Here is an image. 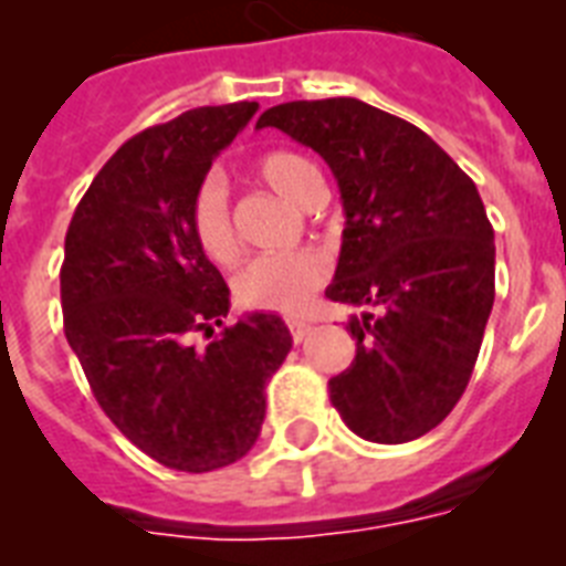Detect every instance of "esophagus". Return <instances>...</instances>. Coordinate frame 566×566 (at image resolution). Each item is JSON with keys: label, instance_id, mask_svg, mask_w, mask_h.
<instances>
[{"label": "esophagus", "instance_id": "34e87169", "mask_svg": "<svg viewBox=\"0 0 566 566\" xmlns=\"http://www.w3.org/2000/svg\"><path fill=\"white\" fill-rule=\"evenodd\" d=\"M287 328H291V337H293V340H296V344H300L302 337H305L311 332V326H308V323H305V319H287Z\"/></svg>", "mask_w": 566, "mask_h": 566}]
</instances>
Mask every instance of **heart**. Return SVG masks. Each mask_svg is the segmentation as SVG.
I'll return each mask as SVG.
<instances>
[{
  "label": "heart",
  "mask_w": 566,
  "mask_h": 566,
  "mask_svg": "<svg viewBox=\"0 0 566 566\" xmlns=\"http://www.w3.org/2000/svg\"><path fill=\"white\" fill-rule=\"evenodd\" d=\"M255 176L266 188L284 196L287 202L311 208L323 199V179L317 167L287 149L264 153L255 161ZM188 226L196 247L213 264H231L238 240L231 229V213L226 190L217 179L202 181L190 199ZM328 261L319 252L300 249L284 255H261L249 261L234 275V300L243 308L275 311V314H302L314 293L326 284Z\"/></svg>",
  "instance_id": "heart-1"
}]
</instances>
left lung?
I'll list each match as a JSON object with an SVG mask.
<instances>
[{
  "mask_svg": "<svg viewBox=\"0 0 566 566\" xmlns=\"http://www.w3.org/2000/svg\"><path fill=\"white\" fill-rule=\"evenodd\" d=\"M282 128L332 167L346 229L332 302L358 305L355 361L328 381L344 422L408 443L464 394L493 308V229L473 179L411 123L361 99L284 102Z\"/></svg>",
  "mask_w": 566,
  "mask_h": 566,
  "instance_id": "left-lung-1",
  "label": "left lung"
}]
</instances>
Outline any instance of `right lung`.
<instances>
[{"label":"right lung","mask_w":566,"mask_h":566,"mask_svg":"<svg viewBox=\"0 0 566 566\" xmlns=\"http://www.w3.org/2000/svg\"><path fill=\"white\" fill-rule=\"evenodd\" d=\"M258 102L185 111L111 155L64 240V335L108 420L158 464L211 473L255 447L266 378L293 346L279 314H229V287L199 252L190 199Z\"/></svg>","instance_id":"1"}]
</instances>
